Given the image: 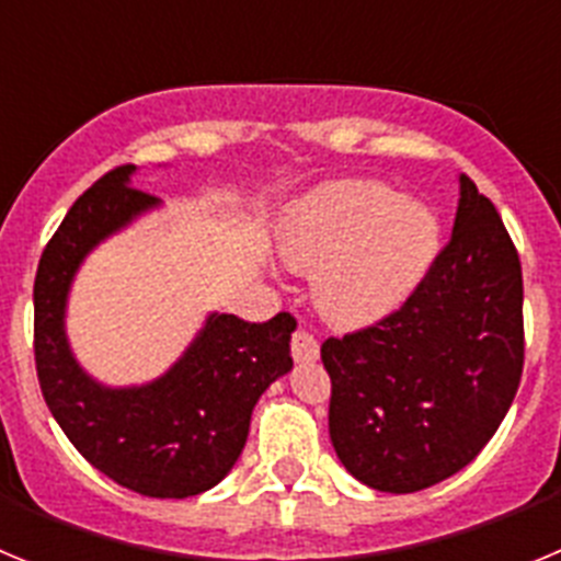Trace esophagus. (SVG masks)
Listing matches in <instances>:
<instances>
[{"label":"esophagus","instance_id":"34e87169","mask_svg":"<svg viewBox=\"0 0 561 561\" xmlns=\"http://www.w3.org/2000/svg\"><path fill=\"white\" fill-rule=\"evenodd\" d=\"M291 356H295V362H317L320 359V342L306 329H297L291 336Z\"/></svg>","mask_w":561,"mask_h":561}]
</instances>
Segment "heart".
<instances>
[{"label": "heart", "mask_w": 561, "mask_h": 561, "mask_svg": "<svg viewBox=\"0 0 561 561\" xmlns=\"http://www.w3.org/2000/svg\"><path fill=\"white\" fill-rule=\"evenodd\" d=\"M280 252L291 270L314 275V304L331 325L365 329L424 284L440 252V221L385 182L340 180L286 210Z\"/></svg>", "instance_id": "b5f03b06"}]
</instances>
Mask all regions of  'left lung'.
Here are the masks:
<instances>
[{"mask_svg":"<svg viewBox=\"0 0 561 561\" xmlns=\"http://www.w3.org/2000/svg\"><path fill=\"white\" fill-rule=\"evenodd\" d=\"M449 244L381 323L325 340L336 458L376 492L453 478L497 433L523 376V270L500 213L460 173Z\"/></svg>","mask_w":561,"mask_h":561,"instance_id":"1","label":"left lung"}]
</instances>
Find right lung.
Here are the masks:
<instances>
[{
	"label": "right lung",
	"instance_id": "add662e5",
	"mask_svg": "<svg viewBox=\"0 0 561 561\" xmlns=\"http://www.w3.org/2000/svg\"><path fill=\"white\" fill-rule=\"evenodd\" d=\"M121 165L69 207L38 261L36 370L44 401L72 447L114 483L146 497H193L225 480L250 435L257 399L291 370L295 317L244 323L210 311L171 368L146 385L112 388L89 376L69 348V289L101 241L162 207L131 187Z\"/></svg>",
	"mask_w": 561,
	"mask_h": 561
}]
</instances>
